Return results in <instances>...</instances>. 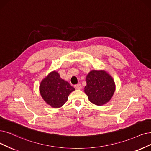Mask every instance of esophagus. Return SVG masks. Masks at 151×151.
<instances>
[{"label": "esophagus", "mask_w": 151, "mask_h": 151, "mask_svg": "<svg viewBox=\"0 0 151 151\" xmlns=\"http://www.w3.org/2000/svg\"><path fill=\"white\" fill-rule=\"evenodd\" d=\"M75 88L76 89H77V90H81V89L82 88V86L81 84H77V85H75Z\"/></svg>", "instance_id": "obj_1"}]
</instances>
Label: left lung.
Segmentation results:
<instances>
[{"label": "left lung", "mask_w": 151, "mask_h": 151, "mask_svg": "<svg viewBox=\"0 0 151 151\" xmlns=\"http://www.w3.org/2000/svg\"><path fill=\"white\" fill-rule=\"evenodd\" d=\"M86 83L85 93L90 101L96 105L108 103L115 91L113 78L104 71H90L86 76Z\"/></svg>", "instance_id": "1"}]
</instances>
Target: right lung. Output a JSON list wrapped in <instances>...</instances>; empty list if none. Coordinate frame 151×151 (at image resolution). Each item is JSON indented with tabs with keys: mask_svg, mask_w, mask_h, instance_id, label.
<instances>
[{
	"mask_svg": "<svg viewBox=\"0 0 151 151\" xmlns=\"http://www.w3.org/2000/svg\"><path fill=\"white\" fill-rule=\"evenodd\" d=\"M75 88L61 79L57 71H53L44 78L40 85L41 96L45 102L55 108H60L67 101L69 94Z\"/></svg>",
	"mask_w": 151,
	"mask_h": 151,
	"instance_id": "obj_1",
	"label": "right lung"
}]
</instances>
